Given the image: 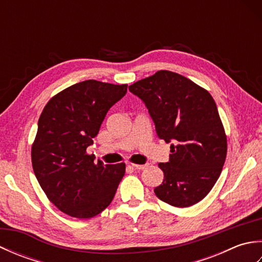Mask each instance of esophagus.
Wrapping results in <instances>:
<instances>
[{
  "instance_id": "34e87169",
  "label": "esophagus",
  "mask_w": 262,
  "mask_h": 262,
  "mask_svg": "<svg viewBox=\"0 0 262 262\" xmlns=\"http://www.w3.org/2000/svg\"><path fill=\"white\" fill-rule=\"evenodd\" d=\"M132 166L136 170H143V169L146 168L147 164H132Z\"/></svg>"
}]
</instances>
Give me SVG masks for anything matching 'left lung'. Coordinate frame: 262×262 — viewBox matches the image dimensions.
Listing matches in <instances>:
<instances>
[{"label": "left lung", "instance_id": "8db88e82", "mask_svg": "<svg viewBox=\"0 0 262 262\" xmlns=\"http://www.w3.org/2000/svg\"><path fill=\"white\" fill-rule=\"evenodd\" d=\"M145 103L161 140L171 144L169 162L160 163L164 179L157 197L174 207H189L207 196L223 169L226 135L208 91L170 71L129 85Z\"/></svg>", "mask_w": 262, "mask_h": 262}]
</instances>
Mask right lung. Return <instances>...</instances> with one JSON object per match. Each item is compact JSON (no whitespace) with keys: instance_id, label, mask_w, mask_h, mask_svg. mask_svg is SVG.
<instances>
[{"instance_id":"obj_1","label":"right lung","mask_w":262,"mask_h":262,"mask_svg":"<svg viewBox=\"0 0 262 262\" xmlns=\"http://www.w3.org/2000/svg\"><path fill=\"white\" fill-rule=\"evenodd\" d=\"M126 92L127 84L86 80L57 93L39 117L32 168L48 199L63 213L90 219L113 202L125 163L96 164L86 148Z\"/></svg>"}]
</instances>
